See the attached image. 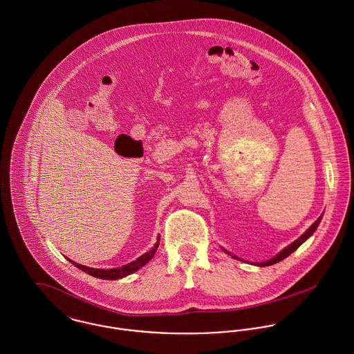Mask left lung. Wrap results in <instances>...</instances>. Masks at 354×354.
Wrapping results in <instances>:
<instances>
[{
	"label": "left lung",
	"mask_w": 354,
	"mask_h": 354,
	"mask_svg": "<svg viewBox=\"0 0 354 354\" xmlns=\"http://www.w3.org/2000/svg\"><path fill=\"white\" fill-rule=\"evenodd\" d=\"M320 220H322V216L297 239V241H294L291 245H288L287 248H284L282 252L279 253V254H277L274 259H271V260H268V261H264V263H256V266H259V267H268V266H272V264H277V263H279V261H282L284 260L287 256H290L294 250H297L315 231H316V228H317V225H319V223H320ZM225 252V250H224ZM228 253V252H227ZM230 254V253H228ZM234 259H238V257H235V256H232Z\"/></svg>",
	"instance_id": "8db88e82"
}]
</instances>
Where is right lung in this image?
I'll list each match as a JSON object with an SVG mask.
<instances>
[{"instance_id": "1", "label": "right lung", "mask_w": 354, "mask_h": 354, "mask_svg": "<svg viewBox=\"0 0 354 354\" xmlns=\"http://www.w3.org/2000/svg\"><path fill=\"white\" fill-rule=\"evenodd\" d=\"M158 238H160V236H158ZM158 245H160V239L154 243V246L151 248V250H149V252H146L145 254H142L141 257L137 259L136 261H133V263H130V264H127V266H123V267H120V268H113V270H97V268H90V267H84V266L76 264V263L71 261L70 259H68V260L71 261L73 266H76L79 270H82L83 272L91 275V277H95V278H100V279H106V281H108V279H109V281H115V279L124 278V277H127V275H130V274L138 271L147 261H150V260L153 259V256H154V253H156Z\"/></svg>"}]
</instances>
